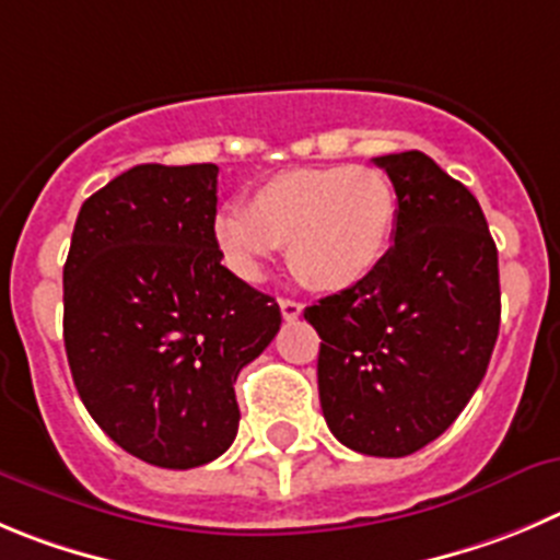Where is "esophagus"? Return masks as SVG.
<instances>
[{"label": "esophagus", "instance_id": "1", "mask_svg": "<svg viewBox=\"0 0 560 560\" xmlns=\"http://www.w3.org/2000/svg\"><path fill=\"white\" fill-rule=\"evenodd\" d=\"M279 306H281V317H284L287 323L298 320V317H301V312H304V306L298 304V301H292V298H281Z\"/></svg>", "mask_w": 560, "mask_h": 560}]
</instances>
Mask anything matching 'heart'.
Returning <instances> with one entry per match:
<instances>
[{"label": "heart", "instance_id": "b5f03b06", "mask_svg": "<svg viewBox=\"0 0 560 560\" xmlns=\"http://www.w3.org/2000/svg\"><path fill=\"white\" fill-rule=\"evenodd\" d=\"M395 190L364 165L295 168L250 192L245 209L215 218V243L245 281L262 279L279 245L290 268L315 290H345L368 279L395 234Z\"/></svg>", "mask_w": 560, "mask_h": 560}]
</instances>
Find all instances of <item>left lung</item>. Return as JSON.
I'll use <instances>...</instances> for the list:
<instances>
[{"label":"left lung","mask_w":560,"mask_h":560,"mask_svg":"<svg viewBox=\"0 0 560 560\" xmlns=\"http://www.w3.org/2000/svg\"><path fill=\"white\" fill-rule=\"evenodd\" d=\"M398 196L395 245L304 317L334 436L364 456L417 453L453 425L500 331L498 248L478 198L422 151L375 156Z\"/></svg>","instance_id":"1"}]
</instances>
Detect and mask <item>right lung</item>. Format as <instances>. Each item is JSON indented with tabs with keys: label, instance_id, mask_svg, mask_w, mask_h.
<instances>
[{
	"label": "right lung",
	"instance_id": "right-lung-1",
	"mask_svg": "<svg viewBox=\"0 0 560 560\" xmlns=\"http://www.w3.org/2000/svg\"><path fill=\"white\" fill-rule=\"evenodd\" d=\"M218 165H135L80 209L62 268V337L82 404L115 445L165 469L237 436L234 381L281 326L273 298L223 268Z\"/></svg>",
	"mask_w": 560,
	"mask_h": 560
}]
</instances>
